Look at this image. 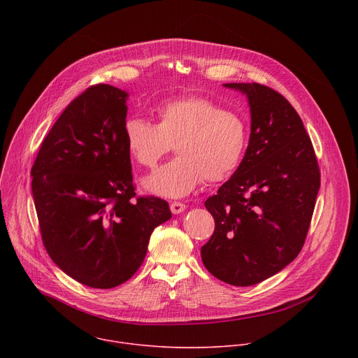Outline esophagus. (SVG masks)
<instances>
[{"label":"esophagus","mask_w":358,"mask_h":358,"mask_svg":"<svg viewBox=\"0 0 358 358\" xmlns=\"http://www.w3.org/2000/svg\"><path fill=\"white\" fill-rule=\"evenodd\" d=\"M170 210L173 214H181L185 210V206L180 201H174L170 203Z\"/></svg>","instance_id":"obj_1"}]
</instances>
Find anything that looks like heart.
<instances>
[{"mask_svg": "<svg viewBox=\"0 0 358 358\" xmlns=\"http://www.w3.org/2000/svg\"><path fill=\"white\" fill-rule=\"evenodd\" d=\"M157 115V124L141 117H131L124 124L127 150L141 167L155 169L176 145L178 157L144 180L150 192L180 198L202 180L215 184L236 171L248 147L242 116L207 97L171 101Z\"/></svg>", "mask_w": 358, "mask_h": 358, "instance_id": "obj_1", "label": "heart"}]
</instances>
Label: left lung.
<instances>
[{"label": "left lung", "instance_id": "1", "mask_svg": "<svg viewBox=\"0 0 358 358\" xmlns=\"http://www.w3.org/2000/svg\"><path fill=\"white\" fill-rule=\"evenodd\" d=\"M248 96L250 137L234 176L206 201L215 221L202 264L234 286L289 265L308 236L320 188L312 140L287 99L261 83H225Z\"/></svg>", "mask_w": 358, "mask_h": 358}]
</instances>
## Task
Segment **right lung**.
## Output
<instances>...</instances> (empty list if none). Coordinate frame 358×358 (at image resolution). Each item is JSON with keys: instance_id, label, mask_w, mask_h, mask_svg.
I'll return each mask as SVG.
<instances>
[{"instance_id": "add662e5", "label": "right lung", "mask_w": 358, "mask_h": 358, "mask_svg": "<svg viewBox=\"0 0 358 358\" xmlns=\"http://www.w3.org/2000/svg\"><path fill=\"white\" fill-rule=\"evenodd\" d=\"M126 99L110 85L87 87L49 130L31 170L48 255L68 276L96 289L129 280L152 231L171 218L167 201L136 195Z\"/></svg>"}]
</instances>
